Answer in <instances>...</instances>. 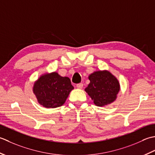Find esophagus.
Returning <instances> with one entry per match:
<instances>
[{
    "label": "esophagus",
    "instance_id": "1",
    "mask_svg": "<svg viewBox=\"0 0 155 155\" xmlns=\"http://www.w3.org/2000/svg\"><path fill=\"white\" fill-rule=\"evenodd\" d=\"M83 86H84V84H82V83L78 84L76 85V87H77L78 88H79V89H81V88L83 87Z\"/></svg>",
    "mask_w": 155,
    "mask_h": 155
}]
</instances>
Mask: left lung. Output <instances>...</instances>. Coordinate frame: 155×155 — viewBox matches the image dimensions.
Listing matches in <instances>:
<instances>
[{"label": "left lung", "instance_id": "obj_1", "mask_svg": "<svg viewBox=\"0 0 155 155\" xmlns=\"http://www.w3.org/2000/svg\"><path fill=\"white\" fill-rule=\"evenodd\" d=\"M90 83L85 91L95 105L104 106L113 102L120 90L117 79L107 71L94 72L89 76Z\"/></svg>", "mask_w": 155, "mask_h": 155}]
</instances>
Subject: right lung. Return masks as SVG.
<instances>
[{
    "label": "right lung",
    "instance_id": "1",
    "mask_svg": "<svg viewBox=\"0 0 155 155\" xmlns=\"http://www.w3.org/2000/svg\"><path fill=\"white\" fill-rule=\"evenodd\" d=\"M74 89L70 79L55 72L41 76L35 83L33 92L41 105L47 108L61 106Z\"/></svg>",
    "mask_w": 155,
    "mask_h": 155
}]
</instances>
